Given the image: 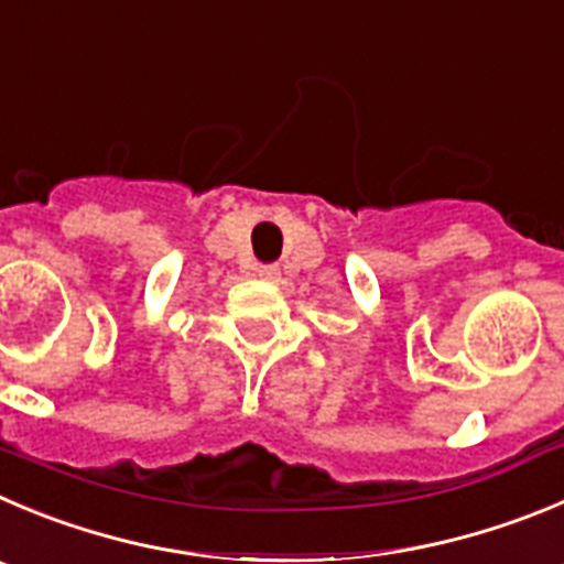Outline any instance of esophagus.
<instances>
[{"label":"esophagus","instance_id":"34e87169","mask_svg":"<svg viewBox=\"0 0 564 564\" xmlns=\"http://www.w3.org/2000/svg\"><path fill=\"white\" fill-rule=\"evenodd\" d=\"M261 275H264V278H278V267H264V270H261Z\"/></svg>","mask_w":564,"mask_h":564}]
</instances>
